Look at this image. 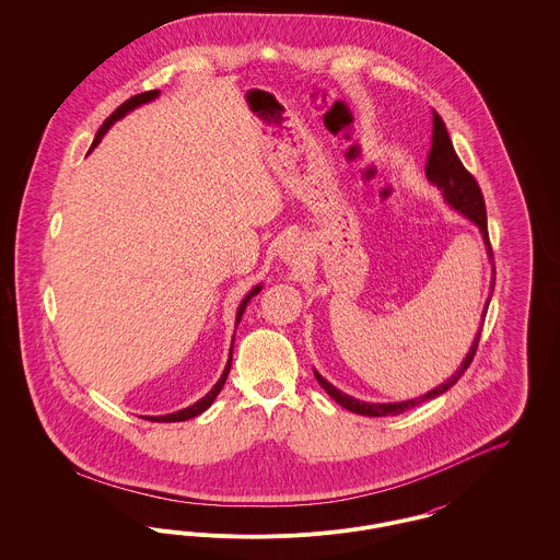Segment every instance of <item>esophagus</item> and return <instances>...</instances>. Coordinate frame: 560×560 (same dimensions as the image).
I'll return each instance as SVG.
<instances>
[{"label":"esophagus","mask_w":560,"mask_h":560,"mask_svg":"<svg viewBox=\"0 0 560 560\" xmlns=\"http://www.w3.org/2000/svg\"><path fill=\"white\" fill-rule=\"evenodd\" d=\"M300 256H302V245H300V241H285L283 243V247H281V258L285 260V262H298L300 260Z\"/></svg>","instance_id":"34e87169"}]
</instances>
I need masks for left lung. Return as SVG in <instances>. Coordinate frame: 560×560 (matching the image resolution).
Instances as JSON below:
<instances>
[{
    "label": "left lung",
    "instance_id": "obj_1",
    "mask_svg": "<svg viewBox=\"0 0 560 560\" xmlns=\"http://www.w3.org/2000/svg\"><path fill=\"white\" fill-rule=\"evenodd\" d=\"M427 178L441 188L445 201L452 206L453 210H457L459 213H464L466 218H470L482 233V241L487 245V254L489 258H493V252H491V243H489V233H487V210H485V199H482V192H480L479 183L475 180V176L464 167V163L457 158L455 149H453L452 138L450 132L445 128V121L441 119V115L434 110L432 113V147H430V153H428L427 161ZM495 275V272H493ZM495 285V277L491 281V290ZM489 302H491V295L485 304V311H482V317L487 315V308H489ZM480 331L472 342V347L468 350L466 359L462 361L459 370L453 373L452 377L432 388L427 395L422 397H416V399L400 400V402H365V400L352 399L348 397L347 393L338 390L336 386H331L320 373L315 372V377L319 382L320 386L327 390V395L336 402H340L345 409L352 411V413H359V416H368V418H382V416H399L402 411L416 407V405H422L424 400L434 399L443 393H447L452 388L453 384L464 375V372L470 368L475 354H477V348H479Z\"/></svg>",
    "mask_w": 560,
    "mask_h": 560
}]
</instances>
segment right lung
I'll return each mask as SVG.
<instances>
[{
  "mask_svg": "<svg viewBox=\"0 0 560 560\" xmlns=\"http://www.w3.org/2000/svg\"><path fill=\"white\" fill-rule=\"evenodd\" d=\"M160 96V90H149V92H142V94H136L132 98H128L124 105H119V107L115 108L110 115H108L107 119H105V124L101 126V130L96 132L94 136V142H92V147H90V151L103 140V136L107 133L108 128L117 121V119H121L126 113H130L136 107H140V105H144V103H151V101H155ZM262 290V285H256L252 292L247 293L245 298H243V302L240 304V308H237V319H235V329H237V325H240L241 317H243V313H245V308H247V302L256 295V293ZM231 363H233V347H231V354H229V361H226V368H224V372L220 375V380L213 384L212 390L203 397V399L197 400L195 405H190L187 409H180V411H176V413H167V416H147L144 420H151V422H185V420H190V418H195V416H199V413H203L210 405H212L213 399L218 397V393L222 390V386H224V382H226V377H229V372H231Z\"/></svg>",
  "mask_w": 560,
  "mask_h": 560,
  "instance_id": "right-lung-1",
  "label": "right lung"
}]
</instances>
